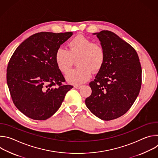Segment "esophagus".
<instances>
[{"label":"esophagus","mask_w":158,"mask_h":158,"mask_svg":"<svg viewBox=\"0 0 158 158\" xmlns=\"http://www.w3.org/2000/svg\"><path fill=\"white\" fill-rule=\"evenodd\" d=\"M81 87H82V85H74V87L76 89H79Z\"/></svg>","instance_id":"34e87169"}]
</instances>
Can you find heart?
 Wrapping results in <instances>:
<instances>
[{
    "mask_svg": "<svg viewBox=\"0 0 158 158\" xmlns=\"http://www.w3.org/2000/svg\"><path fill=\"white\" fill-rule=\"evenodd\" d=\"M68 47V51L59 48L55 54L57 68L64 74L71 69L73 60L77 58L76 64L78 67L66 75L67 82L75 85L82 84L91 77L92 72L96 73L101 69L106 54L101 44L78 35L69 42Z\"/></svg>",
    "mask_w": 158,
    "mask_h": 158,
    "instance_id": "b5f03b06",
    "label": "heart"
}]
</instances>
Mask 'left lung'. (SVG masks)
I'll return each mask as SVG.
<instances>
[{
    "label": "left lung",
    "instance_id": "1",
    "mask_svg": "<svg viewBox=\"0 0 158 158\" xmlns=\"http://www.w3.org/2000/svg\"><path fill=\"white\" fill-rule=\"evenodd\" d=\"M103 47L104 64L89 83L92 94L86 98L87 107L104 121L124 115L139 95L142 69L138 55L127 42L114 32L94 33Z\"/></svg>",
    "mask_w": 158,
    "mask_h": 158
}]
</instances>
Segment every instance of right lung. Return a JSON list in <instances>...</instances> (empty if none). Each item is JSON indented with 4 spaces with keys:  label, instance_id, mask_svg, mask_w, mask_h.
Here are the masks:
<instances>
[{
    "label": "right lung",
    "instance_id": "right-lung-1",
    "mask_svg": "<svg viewBox=\"0 0 158 158\" xmlns=\"http://www.w3.org/2000/svg\"><path fill=\"white\" fill-rule=\"evenodd\" d=\"M71 32H41L22 42L12 54L7 69V83L16 107L29 118L46 120L60 107L73 87L65 85L55 54L70 38Z\"/></svg>",
    "mask_w": 158,
    "mask_h": 158
}]
</instances>
